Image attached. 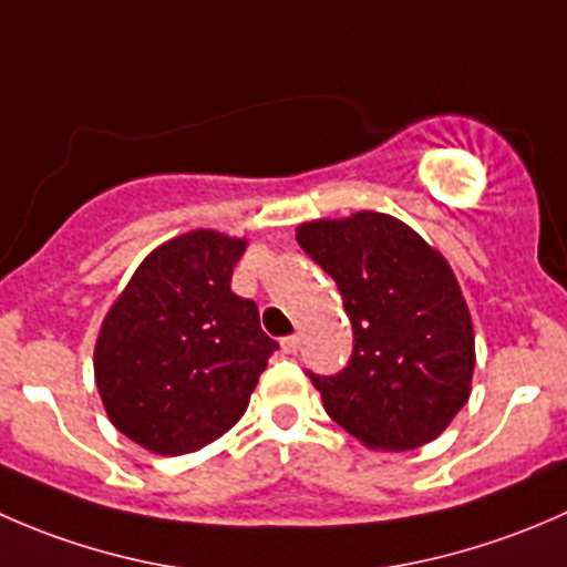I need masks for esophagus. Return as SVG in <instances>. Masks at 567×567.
<instances>
[{"instance_id": "34e87169", "label": "esophagus", "mask_w": 567, "mask_h": 567, "mask_svg": "<svg viewBox=\"0 0 567 567\" xmlns=\"http://www.w3.org/2000/svg\"><path fill=\"white\" fill-rule=\"evenodd\" d=\"M282 351L285 353H296V351H299V337H296V334L282 337Z\"/></svg>"}]
</instances>
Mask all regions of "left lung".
<instances>
[{
  "label": "left lung",
  "instance_id": "8db88e82",
  "mask_svg": "<svg viewBox=\"0 0 567 567\" xmlns=\"http://www.w3.org/2000/svg\"><path fill=\"white\" fill-rule=\"evenodd\" d=\"M301 249L329 274L353 326L334 375L310 381L323 409L370 450L422 447L466 405L474 331L447 260L394 216L307 221Z\"/></svg>",
  "mask_w": 567,
  "mask_h": 567
}]
</instances>
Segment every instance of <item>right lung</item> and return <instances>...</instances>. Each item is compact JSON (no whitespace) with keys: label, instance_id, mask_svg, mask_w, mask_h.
Returning a JSON list of instances; mask_svg holds the SVG:
<instances>
[{"label":"right lung","instance_id":"add662e5","mask_svg":"<svg viewBox=\"0 0 567 567\" xmlns=\"http://www.w3.org/2000/svg\"><path fill=\"white\" fill-rule=\"evenodd\" d=\"M247 241L194 230L142 260L95 342V384L123 436L158 455L205 447L244 416L277 340L230 290Z\"/></svg>","mask_w":567,"mask_h":567}]
</instances>
